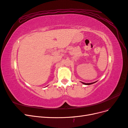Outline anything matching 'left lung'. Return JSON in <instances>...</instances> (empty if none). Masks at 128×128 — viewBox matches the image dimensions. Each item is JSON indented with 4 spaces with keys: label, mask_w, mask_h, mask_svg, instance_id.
<instances>
[{
    "label": "left lung",
    "mask_w": 128,
    "mask_h": 128,
    "mask_svg": "<svg viewBox=\"0 0 128 128\" xmlns=\"http://www.w3.org/2000/svg\"><path fill=\"white\" fill-rule=\"evenodd\" d=\"M83 84H85V85H90V84H94V83L95 82H94V83H83V82H82Z\"/></svg>",
    "instance_id": "obj_1"
}]
</instances>
